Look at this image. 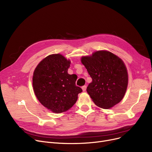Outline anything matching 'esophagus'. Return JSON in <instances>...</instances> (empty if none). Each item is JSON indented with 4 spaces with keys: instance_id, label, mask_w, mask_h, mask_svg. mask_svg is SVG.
<instances>
[{
    "instance_id": "34e87169",
    "label": "esophagus",
    "mask_w": 152,
    "mask_h": 152,
    "mask_svg": "<svg viewBox=\"0 0 152 152\" xmlns=\"http://www.w3.org/2000/svg\"><path fill=\"white\" fill-rule=\"evenodd\" d=\"M86 88H87V86H84L82 87V89L83 91V92H85L86 91Z\"/></svg>"
}]
</instances>
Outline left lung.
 <instances>
[{
	"label": "left lung",
	"mask_w": 152,
	"mask_h": 152,
	"mask_svg": "<svg viewBox=\"0 0 152 152\" xmlns=\"http://www.w3.org/2000/svg\"><path fill=\"white\" fill-rule=\"evenodd\" d=\"M92 79L87 92L97 106L108 109L123 99L128 84V74L123 60L106 50L97 51L81 58Z\"/></svg>",
	"instance_id": "left-lung-1"
}]
</instances>
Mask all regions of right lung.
<instances>
[{"instance_id":"1","label":"right lung","mask_w":152,"mask_h":152,"mask_svg":"<svg viewBox=\"0 0 152 152\" xmlns=\"http://www.w3.org/2000/svg\"><path fill=\"white\" fill-rule=\"evenodd\" d=\"M70 63L61 54L50 55L38 64L33 73V86L37 99L56 113L70 109L83 91L76 86L77 76L68 73Z\"/></svg>"}]
</instances>
